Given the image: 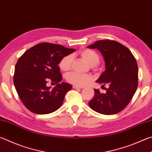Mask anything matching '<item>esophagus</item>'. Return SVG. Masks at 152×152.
Here are the masks:
<instances>
[{
	"label": "esophagus",
	"instance_id": "1",
	"mask_svg": "<svg viewBox=\"0 0 152 152\" xmlns=\"http://www.w3.org/2000/svg\"><path fill=\"white\" fill-rule=\"evenodd\" d=\"M72 87L73 88H74V89H80V88H83L82 86H76V85H73Z\"/></svg>",
	"mask_w": 152,
	"mask_h": 152
}]
</instances>
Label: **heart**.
Wrapping results in <instances>:
<instances>
[{"instance_id": "heart-1", "label": "heart", "mask_w": 152, "mask_h": 152, "mask_svg": "<svg viewBox=\"0 0 152 152\" xmlns=\"http://www.w3.org/2000/svg\"><path fill=\"white\" fill-rule=\"evenodd\" d=\"M80 56L85 59L92 66H96L100 62V56L95 51L90 49H84L80 52ZM74 57L73 55L67 54L63 56L59 62L60 70L64 72L69 71L72 68ZM68 82L76 86H83L87 84L91 81V77L88 75H84L77 72H72L66 77Z\"/></svg>"}]
</instances>
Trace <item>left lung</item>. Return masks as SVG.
I'll return each instance as SVG.
<instances>
[{
  "label": "left lung",
  "mask_w": 152,
  "mask_h": 152,
  "mask_svg": "<svg viewBox=\"0 0 152 152\" xmlns=\"http://www.w3.org/2000/svg\"><path fill=\"white\" fill-rule=\"evenodd\" d=\"M97 49L105 61V70L96 82L108 85L106 92L94 90V97L89 102L94 111L104 115L120 112L128 106L137 88L138 67L133 54L126 46L115 41L98 40L88 46Z\"/></svg>",
  "instance_id": "1"
}]
</instances>
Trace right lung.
I'll return each instance as SVG.
<instances>
[{
    "mask_svg": "<svg viewBox=\"0 0 152 152\" xmlns=\"http://www.w3.org/2000/svg\"><path fill=\"white\" fill-rule=\"evenodd\" d=\"M75 49L56 44L43 42L35 45L19 58L15 66L14 84L22 102L30 112L47 114L59 109L72 85L62 80L58 65L63 56ZM57 85L50 89L49 80Z\"/></svg>",
    "mask_w": 152,
    "mask_h": 152,
    "instance_id": "add662e5",
    "label": "right lung"
}]
</instances>
